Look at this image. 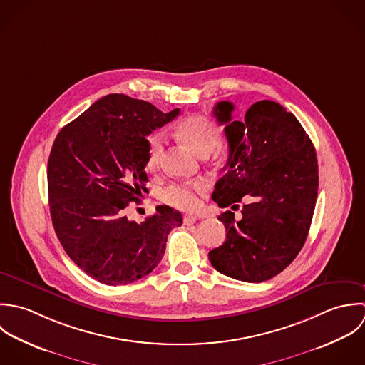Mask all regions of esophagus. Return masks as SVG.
I'll return each instance as SVG.
<instances>
[{
    "mask_svg": "<svg viewBox=\"0 0 365 365\" xmlns=\"http://www.w3.org/2000/svg\"><path fill=\"white\" fill-rule=\"evenodd\" d=\"M196 216H192V215H186V216H183V224L185 225H192V224H195V221H196Z\"/></svg>",
    "mask_w": 365,
    "mask_h": 365,
    "instance_id": "34e87169",
    "label": "esophagus"
}]
</instances>
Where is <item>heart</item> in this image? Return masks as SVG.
Returning a JSON list of instances; mask_svg holds the SVG:
<instances>
[{
	"instance_id": "heart-1",
	"label": "heart",
	"mask_w": 365,
	"mask_h": 365,
	"mask_svg": "<svg viewBox=\"0 0 365 365\" xmlns=\"http://www.w3.org/2000/svg\"><path fill=\"white\" fill-rule=\"evenodd\" d=\"M176 134L182 143L192 148L196 153L209 155L219 145L221 128L206 115H189L176 127ZM165 149L163 135L155 134L148 140L146 165L156 169L160 165ZM209 190V183L203 179L185 183H173L162 193V199L175 209L193 212L200 206V196Z\"/></svg>"
}]
</instances>
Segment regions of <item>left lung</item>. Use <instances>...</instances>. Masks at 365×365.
I'll use <instances>...</instances> for the list:
<instances>
[{
    "instance_id": "8db88e82",
    "label": "left lung",
    "mask_w": 365,
    "mask_h": 365,
    "mask_svg": "<svg viewBox=\"0 0 365 365\" xmlns=\"http://www.w3.org/2000/svg\"><path fill=\"white\" fill-rule=\"evenodd\" d=\"M220 101L215 115L225 124L228 159L212 199L231 210L219 216L225 241L209 252L212 265L230 278L264 282L282 272L302 250L313 217L319 172L316 150L296 117L279 103H254L244 121Z\"/></svg>"
}]
</instances>
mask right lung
<instances>
[{
	"instance_id": "obj_1",
	"label": "right lung",
	"mask_w": 365,
	"mask_h": 365,
	"mask_svg": "<svg viewBox=\"0 0 365 365\" xmlns=\"http://www.w3.org/2000/svg\"><path fill=\"white\" fill-rule=\"evenodd\" d=\"M125 94H108L65 125L48 160V193L56 235L74 264L117 287L160 262L168 234L182 225L169 206L138 224L125 209L145 192L146 137L179 115Z\"/></svg>"
}]
</instances>
